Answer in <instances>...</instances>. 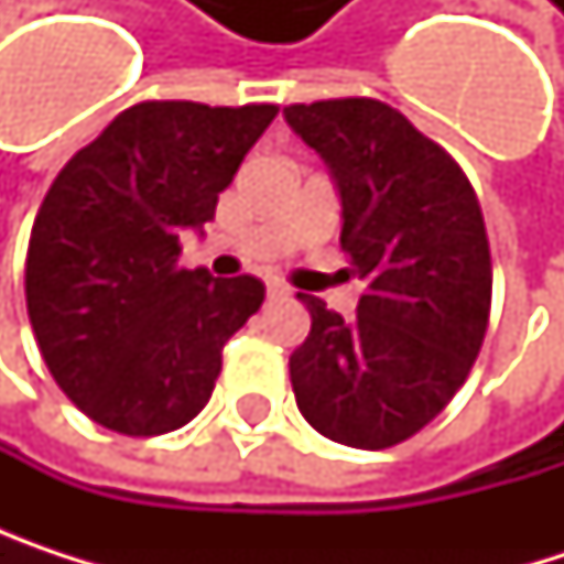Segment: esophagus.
Here are the masks:
<instances>
[{
  "label": "esophagus",
  "instance_id": "34e87169",
  "mask_svg": "<svg viewBox=\"0 0 564 564\" xmlns=\"http://www.w3.org/2000/svg\"><path fill=\"white\" fill-rule=\"evenodd\" d=\"M268 293H271V296H286V293H290V286L281 281H268Z\"/></svg>",
  "mask_w": 564,
  "mask_h": 564
}]
</instances>
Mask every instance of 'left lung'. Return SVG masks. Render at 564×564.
<instances>
[{"label": "left lung", "instance_id": "1", "mask_svg": "<svg viewBox=\"0 0 564 564\" xmlns=\"http://www.w3.org/2000/svg\"><path fill=\"white\" fill-rule=\"evenodd\" d=\"M343 202L339 245L366 283L356 316L300 293L310 336L290 356L300 414L329 441L386 451L467 382L490 323V241L464 170L382 100L283 107Z\"/></svg>", "mask_w": 564, "mask_h": 564}]
</instances>
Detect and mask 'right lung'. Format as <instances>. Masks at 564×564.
I'll return each instance as SVG.
<instances>
[{
  "label": "right lung",
  "instance_id": "1",
  "mask_svg": "<svg viewBox=\"0 0 564 564\" xmlns=\"http://www.w3.org/2000/svg\"><path fill=\"white\" fill-rule=\"evenodd\" d=\"M274 117V104L147 100L57 172L29 238L25 303L48 372L90 421L153 437L208 404L264 283L178 268V235L215 218Z\"/></svg>",
  "mask_w": 564,
  "mask_h": 564
}]
</instances>
